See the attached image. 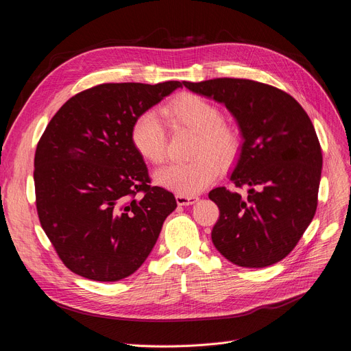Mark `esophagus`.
Returning <instances> with one entry per match:
<instances>
[{
  "mask_svg": "<svg viewBox=\"0 0 351 351\" xmlns=\"http://www.w3.org/2000/svg\"><path fill=\"white\" fill-rule=\"evenodd\" d=\"M176 201L178 205H193L198 201V197L194 195H182V194H177L176 195Z\"/></svg>",
  "mask_w": 351,
  "mask_h": 351,
  "instance_id": "1",
  "label": "esophagus"
}]
</instances>
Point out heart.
Returning a JSON list of instances; mask_svg holds the SVG:
<instances>
[{
	"mask_svg": "<svg viewBox=\"0 0 351 351\" xmlns=\"http://www.w3.org/2000/svg\"><path fill=\"white\" fill-rule=\"evenodd\" d=\"M171 129H189L195 133L191 156L187 162H176L154 176L160 187L182 195H194L205 190L217 178L219 166L230 164L239 149V134L222 121V112L194 93H181L161 109ZM130 141L138 156L152 164L166 158V129L153 112L140 113L132 125Z\"/></svg>",
	"mask_w": 351,
	"mask_h": 351,
	"instance_id": "obj_1",
	"label": "heart"
}]
</instances>
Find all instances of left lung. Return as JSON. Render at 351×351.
I'll return each instance as SVG.
<instances>
[{"mask_svg": "<svg viewBox=\"0 0 351 351\" xmlns=\"http://www.w3.org/2000/svg\"><path fill=\"white\" fill-rule=\"evenodd\" d=\"M184 86L225 105L242 136L230 180L246 185L248 197L225 187L210 191L219 208L214 246L242 267L282 261L317 207L323 157L313 123L291 95L255 80L218 77Z\"/></svg>", "mask_w": 351, "mask_h": 351, "instance_id": "obj_1", "label": "left lung"}]
</instances>
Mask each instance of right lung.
I'll return each mask as SVG.
<instances>
[{
    "label": "right lung",
    "instance_id": "obj_1",
    "mask_svg": "<svg viewBox=\"0 0 351 351\" xmlns=\"http://www.w3.org/2000/svg\"><path fill=\"white\" fill-rule=\"evenodd\" d=\"M103 84L71 97L51 119L34 161L40 225L66 267L116 282L147 259L174 195L152 187L130 141L134 119L182 88Z\"/></svg>",
    "mask_w": 351,
    "mask_h": 351
}]
</instances>
